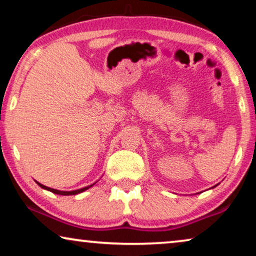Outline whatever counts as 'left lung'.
<instances>
[{
    "label": "left lung",
    "instance_id": "left-lung-1",
    "mask_svg": "<svg viewBox=\"0 0 256 256\" xmlns=\"http://www.w3.org/2000/svg\"><path fill=\"white\" fill-rule=\"evenodd\" d=\"M213 188H216V186H213Z\"/></svg>",
    "mask_w": 256,
    "mask_h": 256
}]
</instances>
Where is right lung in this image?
<instances>
[{"label":"right lung","mask_w":256,"mask_h":256,"mask_svg":"<svg viewBox=\"0 0 256 256\" xmlns=\"http://www.w3.org/2000/svg\"><path fill=\"white\" fill-rule=\"evenodd\" d=\"M37 184L40 185V186L42 188H45V190H48V191H51V192H54V194H60V196H71V194H82V192L86 191L87 188H90V186H93V185L96 184V183L92 184V185H88V186H86V188H78V190H74V191H59V190H56V188H48V186H45V185L40 184V183H38V182H37Z\"/></svg>","instance_id":"1"}]
</instances>
